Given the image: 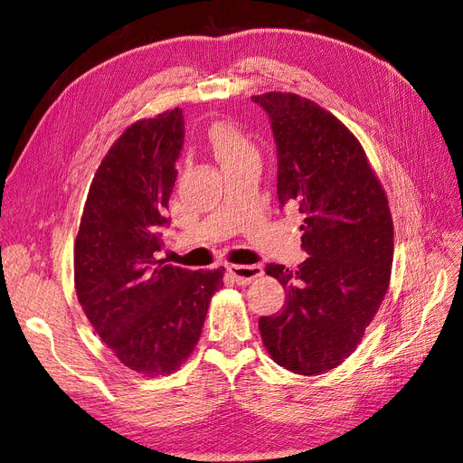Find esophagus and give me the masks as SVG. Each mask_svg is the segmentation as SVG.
Segmentation results:
<instances>
[{"label":"esophagus","mask_w":463,"mask_h":463,"mask_svg":"<svg viewBox=\"0 0 463 463\" xmlns=\"http://www.w3.org/2000/svg\"><path fill=\"white\" fill-rule=\"evenodd\" d=\"M228 272L232 274V278L235 279L237 284L240 286H247L253 282V279H257L259 276H262V269L257 264H250V266H240V264H232Z\"/></svg>","instance_id":"esophagus-1"}]
</instances>
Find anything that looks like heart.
Wrapping results in <instances>:
<instances>
[{"instance_id": "obj_1", "label": "heart", "mask_w": 463, "mask_h": 463, "mask_svg": "<svg viewBox=\"0 0 463 463\" xmlns=\"http://www.w3.org/2000/svg\"><path fill=\"white\" fill-rule=\"evenodd\" d=\"M210 146L222 167L257 160V150L247 135L233 123H218L210 129Z\"/></svg>"}]
</instances>
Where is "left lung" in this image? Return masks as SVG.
Instances as JSON below:
<instances>
[{"instance_id":"obj_1","label":"left lung","mask_w":463,"mask_h":463,"mask_svg":"<svg viewBox=\"0 0 463 463\" xmlns=\"http://www.w3.org/2000/svg\"><path fill=\"white\" fill-rule=\"evenodd\" d=\"M270 119L279 208L301 218L298 269L266 264L286 305L260 317L262 342L279 367L326 373L352 355L390 284L394 230L365 150L330 111L298 94L250 98Z\"/></svg>"}]
</instances>
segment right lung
I'll return each instance as SVG.
<instances>
[{"label":"right lung","instance_id":"1","mask_svg":"<svg viewBox=\"0 0 463 463\" xmlns=\"http://www.w3.org/2000/svg\"><path fill=\"white\" fill-rule=\"evenodd\" d=\"M185 141L179 108L128 128L92 179L75 241L79 303L125 367L170 374L199 342L223 269L158 259Z\"/></svg>","mask_w":463,"mask_h":463}]
</instances>
